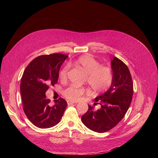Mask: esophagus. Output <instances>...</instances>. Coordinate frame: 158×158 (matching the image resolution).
Wrapping results in <instances>:
<instances>
[{"mask_svg":"<svg viewBox=\"0 0 158 158\" xmlns=\"http://www.w3.org/2000/svg\"><path fill=\"white\" fill-rule=\"evenodd\" d=\"M67 104H68V105H71V104H76V102H73V101H67Z\"/></svg>","mask_w":158,"mask_h":158,"instance_id":"obj_1","label":"esophagus"}]
</instances>
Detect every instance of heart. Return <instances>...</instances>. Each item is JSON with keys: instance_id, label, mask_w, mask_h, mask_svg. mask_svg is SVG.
I'll return each instance as SVG.
<instances>
[{"instance_id": "heart-1", "label": "heart", "mask_w": 158, "mask_h": 158, "mask_svg": "<svg viewBox=\"0 0 158 158\" xmlns=\"http://www.w3.org/2000/svg\"><path fill=\"white\" fill-rule=\"evenodd\" d=\"M74 64L86 74L87 82L95 93H104L111 86L113 81L112 69L109 67L101 66V64L91 56L85 55L80 57L74 62ZM69 69V66L67 64L60 69L59 74L60 81H64L67 79ZM88 92L86 88L70 85L64 90L62 94L67 99L77 101Z\"/></svg>"}]
</instances>
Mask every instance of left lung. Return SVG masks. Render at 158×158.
Wrapping results in <instances>:
<instances>
[{
    "label": "left lung",
    "mask_w": 158,
    "mask_h": 158,
    "mask_svg": "<svg viewBox=\"0 0 158 158\" xmlns=\"http://www.w3.org/2000/svg\"><path fill=\"white\" fill-rule=\"evenodd\" d=\"M113 81L107 91L96 98L94 103L101 107L97 110L91 106L82 116L83 124L93 131L105 132L115 127L124 117L132 101L133 82L127 66L114 57L111 60Z\"/></svg>",
    "instance_id": "1"
}]
</instances>
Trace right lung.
Wrapping results in <instances>:
<instances>
[{"instance_id":"obj_1","label":"right lung","mask_w":158,"mask_h":158,"mask_svg":"<svg viewBox=\"0 0 158 158\" xmlns=\"http://www.w3.org/2000/svg\"><path fill=\"white\" fill-rule=\"evenodd\" d=\"M68 56L60 53L42 55L34 59L24 71L20 82L23 109L27 118L35 126L45 129L58 124L67 106L59 98L50 104L46 92L58 81L60 67Z\"/></svg>"}]
</instances>
